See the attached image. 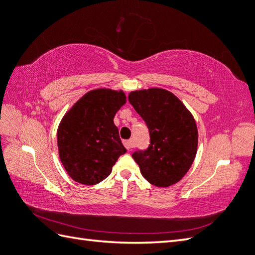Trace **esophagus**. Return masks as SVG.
<instances>
[{"label":"esophagus","instance_id":"esophagus-1","mask_svg":"<svg viewBox=\"0 0 255 255\" xmlns=\"http://www.w3.org/2000/svg\"><path fill=\"white\" fill-rule=\"evenodd\" d=\"M124 145L126 146V149L129 151V150H131L132 149V140H126V141H124Z\"/></svg>","mask_w":255,"mask_h":255}]
</instances>
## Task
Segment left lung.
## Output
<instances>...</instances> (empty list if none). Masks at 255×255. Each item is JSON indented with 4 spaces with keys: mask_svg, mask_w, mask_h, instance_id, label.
<instances>
[{
    "mask_svg": "<svg viewBox=\"0 0 255 255\" xmlns=\"http://www.w3.org/2000/svg\"><path fill=\"white\" fill-rule=\"evenodd\" d=\"M129 102L150 131V145L132 157L142 176L159 188L173 186L190 169L198 151L194 117L174 93L162 88L131 91Z\"/></svg>",
    "mask_w": 255,
    "mask_h": 255,
    "instance_id": "1",
    "label": "left lung"
}]
</instances>
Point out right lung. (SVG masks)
<instances>
[{"instance_id": "add662e5", "label": "right lung", "mask_w": 255, "mask_h": 255, "mask_svg": "<svg viewBox=\"0 0 255 255\" xmlns=\"http://www.w3.org/2000/svg\"><path fill=\"white\" fill-rule=\"evenodd\" d=\"M124 104L123 90L99 88L82 96L63 116L57 128L58 156L76 182L97 185L127 152L114 124Z\"/></svg>"}]
</instances>
